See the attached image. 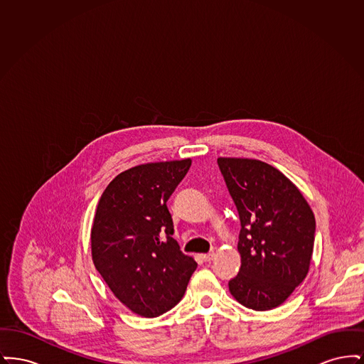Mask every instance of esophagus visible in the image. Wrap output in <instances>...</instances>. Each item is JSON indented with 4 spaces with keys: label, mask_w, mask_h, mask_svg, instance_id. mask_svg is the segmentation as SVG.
<instances>
[{
    "label": "esophagus",
    "mask_w": 364,
    "mask_h": 364,
    "mask_svg": "<svg viewBox=\"0 0 364 364\" xmlns=\"http://www.w3.org/2000/svg\"><path fill=\"white\" fill-rule=\"evenodd\" d=\"M200 258H202V260H205V262H210V260L214 258V254H213V252H208V254H202V255H200Z\"/></svg>",
    "instance_id": "obj_1"
}]
</instances>
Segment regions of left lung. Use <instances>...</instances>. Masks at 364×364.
Here are the masks:
<instances>
[{
	"mask_svg": "<svg viewBox=\"0 0 364 364\" xmlns=\"http://www.w3.org/2000/svg\"><path fill=\"white\" fill-rule=\"evenodd\" d=\"M240 218L239 274L232 296L255 311L282 304L311 263L315 217L294 183L272 165L248 158H218Z\"/></svg>",
	"mask_w": 364,
	"mask_h": 364,
	"instance_id": "1",
	"label": "left lung"
}]
</instances>
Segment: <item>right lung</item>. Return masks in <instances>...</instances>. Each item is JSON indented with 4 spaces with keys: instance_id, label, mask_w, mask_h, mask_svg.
Returning <instances> with one entry per match:
<instances>
[{
    "instance_id": "right-lung-1",
    "label": "right lung",
    "mask_w": 364,
    "mask_h": 364,
    "mask_svg": "<svg viewBox=\"0 0 364 364\" xmlns=\"http://www.w3.org/2000/svg\"><path fill=\"white\" fill-rule=\"evenodd\" d=\"M191 159L151 162L116 176L91 228V255L110 291L129 310L156 318L181 300L198 263L172 237L166 202Z\"/></svg>"
}]
</instances>
